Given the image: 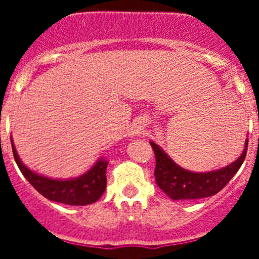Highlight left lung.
<instances>
[{
    "label": "left lung",
    "instance_id": "1",
    "mask_svg": "<svg viewBox=\"0 0 259 259\" xmlns=\"http://www.w3.org/2000/svg\"><path fill=\"white\" fill-rule=\"evenodd\" d=\"M155 155V183L172 200H196L214 196L228 184L245 159L248 139L242 154L228 166L209 172H192L178 166L155 143L150 141Z\"/></svg>",
    "mask_w": 259,
    "mask_h": 259
}]
</instances>
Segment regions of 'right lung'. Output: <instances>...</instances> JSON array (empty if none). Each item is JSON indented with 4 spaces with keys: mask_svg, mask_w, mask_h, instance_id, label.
Returning a JSON list of instances; mask_svg holds the SVG:
<instances>
[{
    "mask_svg": "<svg viewBox=\"0 0 259 259\" xmlns=\"http://www.w3.org/2000/svg\"><path fill=\"white\" fill-rule=\"evenodd\" d=\"M13 146L14 159L17 162L19 170L24 175L31 185L40 194L47 197L50 201L66 203V205H76L84 206L93 203L101 197L106 189V167L107 161L98 159L97 163L79 178L68 180L50 179L47 176L38 175L33 172L22 163L19 155H18L15 146L11 141Z\"/></svg>",
    "mask_w": 259,
    "mask_h": 259,
    "instance_id": "add662e5",
    "label": "right lung"
}]
</instances>
